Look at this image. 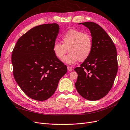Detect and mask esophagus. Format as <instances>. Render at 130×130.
Segmentation results:
<instances>
[{"instance_id":"obj_1","label":"esophagus","mask_w":130,"mask_h":130,"mask_svg":"<svg viewBox=\"0 0 130 130\" xmlns=\"http://www.w3.org/2000/svg\"><path fill=\"white\" fill-rule=\"evenodd\" d=\"M68 70L69 71H72V68L70 66H68Z\"/></svg>"}]
</instances>
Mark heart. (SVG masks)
<instances>
[{
    "instance_id": "b5f03b06",
    "label": "heart",
    "mask_w": 130,
    "mask_h": 130,
    "mask_svg": "<svg viewBox=\"0 0 130 130\" xmlns=\"http://www.w3.org/2000/svg\"><path fill=\"white\" fill-rule=\"evenodd\" d=\"M61 39L62 44L56 41L53 44L52 50L58 59L62 60L68 48L69 53L62 60L68 65L86 60L92 51L91 37L80 31L70 29L62 35Z\"/></svg>"
}]
</instances>
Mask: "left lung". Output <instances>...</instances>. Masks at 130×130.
Listing matches in <instances>:
<instances>
[{"label":"left lung","instance_id":"8db88e82","mask_svg":"<svg viewBox=\"0 0 130 130\" xmlns=\"http://www.w3.org/2000/svg\"><path fill=\"white\" fill-rule=\"evenodd\" d=\"M89 28L93 42L90 56L74 69L78 73L75 86L85 99L97 100L110 91L118 71L117 50L104 29L93 22L79 23Z\"/></svg>","mask_w":130,"mask_h":130}]
</instances>
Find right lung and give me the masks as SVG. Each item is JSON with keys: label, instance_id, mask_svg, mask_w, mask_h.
<instances>
[{"label": "right lung", "instance_id": "1", "mask_svg": "<svg viewBox=\"0 0 130 130\" xmlns=\"http://www.w3.org/2000/svg\"><path fill=\"white\" fill-rule=\"evenodd\" d=\"M59 29L56 23L33 27L19 38L12 51L15 80L28 97L38 101L51 97L67 72L52 50Z\"/></svg>", "mask_w": 130, "mask_h": 130}]
</instances>
